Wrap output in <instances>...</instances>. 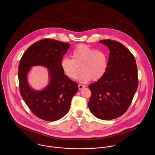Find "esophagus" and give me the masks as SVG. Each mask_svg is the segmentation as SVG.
Listing matches in <instances>:
<instances>
[{"mask_svg": "<svg viewBox=\"0 0 155 155\" xmlns=\"http://www.w3.org/2000/svg\"><path fill=\"white\" fill-rule=\"evenodd\" d=\"M78 87H79V89L80 90H81V89H82L84 88H85V85H78Z\"/></svg>", "mask_w": 155, "mask_h": 155, "instance_id": "34e87169", "label": "esophagus"}]
</instances>
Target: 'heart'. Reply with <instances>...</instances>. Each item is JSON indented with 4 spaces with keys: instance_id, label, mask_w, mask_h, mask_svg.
Masks as SVG:
<instances>
[{
    "instance_id": "obj_1",
    "label": "heart",
    "mask_w": 155,
    "mask_h": 155,
    "mask_svg": "<svg viewBox=\"0 0 155 155\" xmlns=\"http://www.w3.org/2000/svg\"><path fill=\"white\" fill-rule=\"evenodd\" d=\"M71 58L62 60V69L71 79H76L82 71L79 78L82 83H87L91 79L94 81L101 79L107 70V54L101 50H95L86 45L76 47L71 53Z\"/></svg>"
}]
</instances>
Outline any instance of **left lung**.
Listing matches in <instances>:
<instances>
[{
  "label": "left lung",
  "instance_id": "8db88e82",
  "mask_svg": "<svg viewBox=\"0 0 155 155\" xmlns=\"http://www.w3.org/2000/svg\"><path fill=\"white\" fill-rule=\"evenodd\" d=\"M110 50L107 70L100 80L89 85V109L97 117L111 120L124 114L138 88V71L132 53L121 43L99 41Z\"/></svg>",
  "mask_w": 155,
  "mask_h": 155
}]
</instances>
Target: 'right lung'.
Here are the masks:
<instances>
[{
    "label": "right lung",
    "instance_id": "add662e5",
    "mask_svg": "<svg viewBox=\"0 0 155 155\" xmlns=\"http://www.w3.org/2000/svg\"><path fill=\"white\" fill-rule=\"evenodd\" d=\"M68 43L44 39L31 45L23 54L18 67L20 94L24 101L39 118L55 121L64 116L70 109L73 97L78 91V85L70 79L61 67L63 55ZM42 65L48 69L50 82L42 90L31 89L27 81L31 67Z\"/></svg>",
    "mask_w": 155,
    "mask_h": 155
}]
</instances>
